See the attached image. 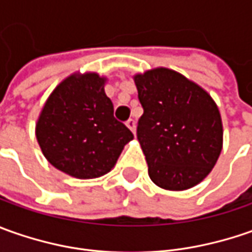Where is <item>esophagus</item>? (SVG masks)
Here are the masks:
<instances>
[{"label":"esophagus","mask_w":252,"mask_h":252,"mask_svg":"<svg viewBox=\"0 0 252 252\" xmlns=\"http://www.w3.org/2000/svg\"><path fill=\"white\" fill-rule=\"evenodd\" d=\"M126 126L133 131V134H136V122L133 121V119H129V121L126 122Z\"/></svg>","instance_id":"esophagus-1"}]
</instances>
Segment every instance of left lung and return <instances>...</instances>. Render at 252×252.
I'll return each instance as SVG.
<instances>
[{
	"label": "left lung",
	"instance_id": "left-lung-1",
	"mask_svg": "<svg viewBox=\"0 0 252 252\" xmlns=\"http://www.w3.org/2000/svg\"><path fill=\"white\" fill-rule=\"evenodd\" d=\"M144 113L137 139L150 179L187 190L210 174L223 149V123L206 90L175 70L157 67L133 75Z\"/></svg>",
	"mask_w": 252,
	"mask_h": 252
}]
</instances>
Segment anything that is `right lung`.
<instances>
[{"label": "right lung", "instance_id": "add662e5", "mask_svg": "<svg viewBox=\"0 0 252 252\" xmlns=\"http://www.w3.org/2000/svg\"><path fill=\"white\" fill-rule=\"evenodd\" d=\"M106 77L73 73L54 88L36 122V139L54 168L78 179L99 178L116 164L131 133L113 116Z\"/></svg>", "mask_w": 252, "mask_h": 252}]
</instances>
